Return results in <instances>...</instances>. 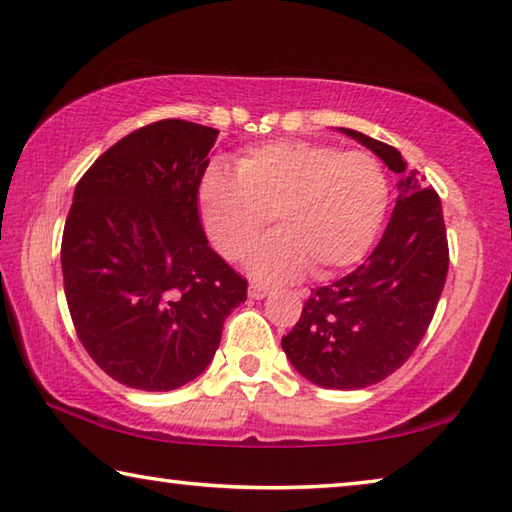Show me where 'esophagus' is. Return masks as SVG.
<instances>
[{
  "label": "esophagus",
  "instance_id": "34e87169",
  "mask_svg": "<svg viewBox=\"0 0 512 512\" xmlns=\"http://www.w3.org/2000/svg\"><path fill=\"white\" fill-rule=\"evenodd\" d=\"M268 293H271V289L262 287V284H250V287H248V296L253 300H264Z\"/></svg>",
  "mask_w": 512,
  "mask_h": 512
}]
</instances>
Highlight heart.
<instances>
[{
	"mask_svg": "<svg viewBox=\"0 0 512 512\" xmlns=\"http://www.w3.org/2000/svg\"><path fill=\"white\" fill-rule=\"evenodd\" d=\"M388 178L377 158L329 144L271 142L248 149L237 171L212 162L198 183V214L212 246L244 259L275 216L280 232L250 259L259 280H316L361 262L388 210Z\"/></svg>",
	"mask_w": 512,
	"mask_h": 512,
	"instance_id": "1",
	"label": "heart"
}]
</instances>
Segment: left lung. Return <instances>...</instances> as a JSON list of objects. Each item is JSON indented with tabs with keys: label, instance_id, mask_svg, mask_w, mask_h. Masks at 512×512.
Masks as SVG:
<instances>
[{
	"label": "left lung",
	"instance_id": "left-lung-1",
	"mask_svg": "<svg viewBox=\"0 0 512 512\" xmlns=\"http://www.w3.org/2000/svg\"><path fill=\"white\" fill-rule=\"evenodd\" d=\"M339 131L400 176L395 210L357 271L311 289L282 350L311 384L357 391L393 375L418 348L445 287L449 248L443 205L420 171L406 169L393 146L352 128Z\"/></svg>",
	"mask_w": 512,
	"mask_h": 512
}]
</instances>
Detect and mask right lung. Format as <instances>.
I'll use <instances>...</instances> for the list:
<instances>
[{"mask_svg":"<svg viewBox=\"0 0 512 512\" xmlns=\"http://www.w3.org/2000/svg\"><path fill=\"white\" fill-rule=\"evenodd\" d=\"M219 131L183 119L137 128L74 189L60 264L76 334L137 391H173L210 366L248 282L207 244L198 183Z\"/></svg>","mask_w":512,"mask_h":512,"instance_id":"add662e5","label":"right lung"}]
</instances>
